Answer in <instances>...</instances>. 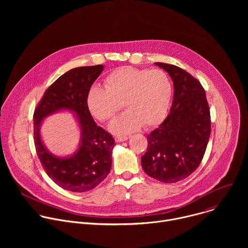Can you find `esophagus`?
Listing matches in <instances>:
<instances>
[{"instance_id": "34e87169", "label": "esophagus", "mask_w": 248, "mask_h": 248, "mask_svg": "<svg viewBox=\"0 0 248 248\" xmlns=\"http://www.w3.org/2000/svg\"><path fill=\"white\" fill-rule=\"evenodd\" d=\"M128 139V136L126 135H117L115 136V140L117 141V142H123V141H125Z\"/></svg>"}]
</instances>
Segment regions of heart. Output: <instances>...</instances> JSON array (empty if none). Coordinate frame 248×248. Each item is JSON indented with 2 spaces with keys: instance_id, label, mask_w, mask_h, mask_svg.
Here are the masks:
<instances>
[{
  "instance_id": "1",
  "label": "heart",
  "mask_w": 248,
  "mask_h": 248,
  "mask_svg": "<svg viewBox=\"0 0 248 248\" xmlns=\"http://www.w3.org/2000/svg\"><path fill=\"white\" fill-rule=\"evenodd\" d=\"M104 85L88 90L86 104L90 114L105 123L116 117L123 103L127 110L112 123L114 133H129L142 124L154 126L167 115L172 87L161 69L120 67L107 76Z\"/></svg>"
}]
</instances>
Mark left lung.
Listing matches in <instances>:
<instances>
[{"label": "left lung", "instance_id": "left-lung-1", "mask_svg": "<svg viewBox=\"0 0 248 248\" xmlns=\"http://www.w3.org/2000/svg\"><path fill=\"white\" fill-rule=\"evenodd\" d=\"M173 82V100L166 120L147 135L141 165L151 178L165 184L186 179L200 165L211 133L210 109L201 83L185 69L155 62Z\"/></svg>", "mask_w": 248, "mask_h": 248}]
</instances>
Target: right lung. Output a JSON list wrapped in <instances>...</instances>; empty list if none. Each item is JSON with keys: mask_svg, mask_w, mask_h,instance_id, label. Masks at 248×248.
<instances>
[{"mask_svg": "<svg viewBox=\"0 0 248 248\" xmlns=\"http://www.w3.org/2000/svg\"><path fill=\"white\" fill-rule=\"evenodd\" d=\"M103 68L104 65L97 64L68 70L45 91L34 111V143L37 156L49 178L65 190L89 191L104 181L111 170L114 137L96 124L86 104L88 90ZM62 109L77 115L82 132L79 149L65 158L50 154L40 135L42 121Z\"/></svg>", "mask_w": 248, "mask_h": 248, "instance_id": "1", "label": "right lung"}]
</instances>
